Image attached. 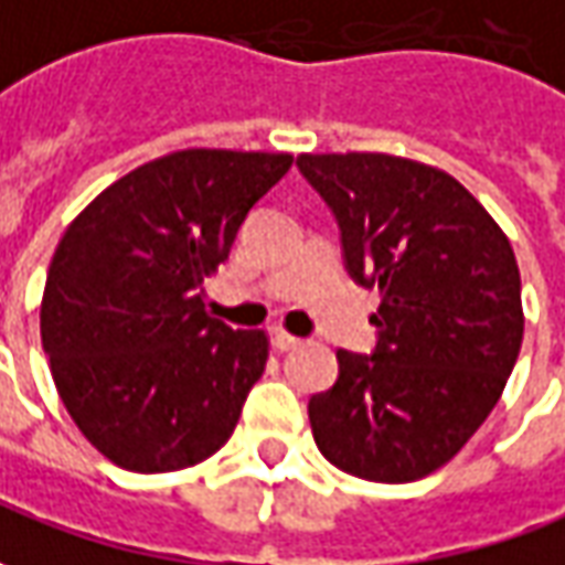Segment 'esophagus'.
Returning a JSON list of instances; mask_svg holds the SVG:
<instances>
[{
	"label": "esophagus",
	"instance_id": "34e87169",
	"mask_svg": "<svg viewBox=\"0 0 565 565\" xmlns=\"http://www.w3.org/2000/svg\"><path fill=\"white\" fill-rule=\"evenodd\" d=\"M301 344H305L301 338H295V334L282 332V329H279V332H274V348H276V350H282V353H286V350L301 348Z\"/></svg>",
	"mask_w": 565,
	"mask_h": 565
}]
</instances>
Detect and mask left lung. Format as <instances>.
I'll use <instances>...</instances> for the list:
<instances>
[{"mask_svg":"<svg viewBox=\"0 0 565 565\" xmlns=\"http://www.w3.org/2000/svg\"><path fill=\"white\" fill-rule=\"evenodd\" d=\"M298 169L332 209L353 282L381 291L375 350H338V381L307 403L313 439L344 473L422 480L477 434L520 356L513 248L434 166L301 153Z\"/></svg>","mask_w":565,"mask_h":565,"instance_id":"obj_1","label":"left lung"}]
</instances>
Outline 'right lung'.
<instances>
[{
	"label": "right lung",
	"instance_id": "1",
	"mask_svg": "<svg viewBox=\"0 0 565 565\" xmlns=\"http://www.w3.org/2000/svg\"><path fill=\"white\" fill-rule=\"evenodd\" d=\"M289 169V153L178 150L128 171L61 236L42 350L70 418L113 465L169 473L231 439L267 334L209 317L202 282Z\"/></svg>",
	"mask_w": 565,
	"mask_h": 565
}]
</instances>
